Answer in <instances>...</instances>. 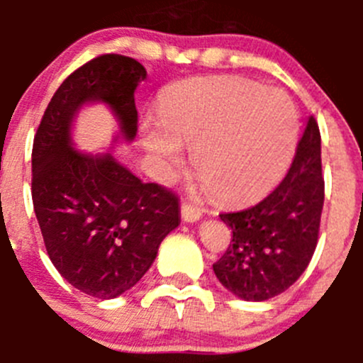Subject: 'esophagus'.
Wrapping results in <instances>:
<instances>
[{"instance_id":"34e87169","label":"esophagus","mask_w":363,"mask_h":363,"mask_svg":"<svg viewBox=\"0 0 363 363\" xmlns=\"http://www.w3.org/2000/svg\"><path fill=\"white\" fill-rule=\"evenodd\" d=\"M181 214H182V219H184L186 223H196V221H200V218H202V211L191 203H182Z\"/></svg>"}]
</instances>
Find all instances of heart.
Listing matches in <instances>:
<instances>
[{
	"instance_id": "obj_1",
	"label": "heart",
	"mask_w": 363,
	"mask_h": 363,
	"mask_svg": "<svg viewBox=\"0 0 363 363\" xmlns=\"http://www.w3.org/2000/svg\"><path fill=\"white\" fill-rule=\"evenodd\" d=\"M300 117L284 91L235 77L186 79L158 98V123L142 145L161 181H172L191 147L196 174L226 202H250L284 177L298 145Z\"/></svg>"
}]
</instances>
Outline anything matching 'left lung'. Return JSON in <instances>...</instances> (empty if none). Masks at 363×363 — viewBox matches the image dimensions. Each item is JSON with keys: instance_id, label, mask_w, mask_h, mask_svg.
I'll return each instance as SVG.
<instances>
[{"instance_id": "1", "label": "left lung", "mask_w": 363, "mask_h": 363, "mask_svg": "<svg viewBox=\"0 0 363 363\" xmlns=\"http://www.w3.org/2000/svg\"><path fill=\"white\" fill-rule=\"evenodd\" d=\"M323 200L321 137L311 116L284 181L252 207L219 214L233 233L228 250L212 265L219 283L247 302L288 290L316 250Z\"/></svg>"}]
</instances>
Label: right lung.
I'll use <instances>...</instances> for the list:
<instances>
[{
  "label": "right lung",
  "instance_id": "add662e5",
  "mask_svg": "<svg viewBox=\"0 0 363 363\" xmlns=\"http://www.w3.org/2000/svg\"><path fill=\"white\" fill-rule=\"evenodd\" d=\"M145 77L131 57H94L57 87L33 142V207L50 262L73 288L101 300L133 288L181 223L174 193L142 182L112 152L80 153L72 142L76 116L93 103L118 121L111 151L133 142L135 89Z\"/></svg>",
  "mask_w": 363,
  "mask_h": 363
}]
</instances>
